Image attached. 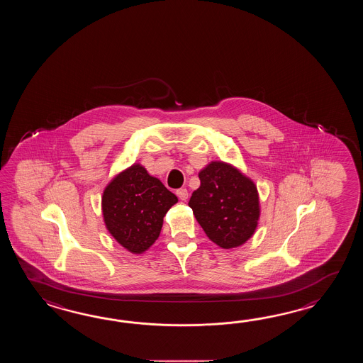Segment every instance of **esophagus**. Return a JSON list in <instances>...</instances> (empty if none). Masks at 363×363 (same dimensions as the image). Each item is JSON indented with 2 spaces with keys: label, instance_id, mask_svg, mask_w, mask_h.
Segmentation results:
<instances>
[{
  "label": "esophagus",
  "instance_id": "1",
  "mask_svg": "<svg viewBox=\"0 0 363 363\" xmlns=\"http://www.w3.org/2000/svg\"><path fill=\"white\" fill-rule=\"evenodd\" d=\"M177 194H178V197L180 200H188V191H186L185 188H180V189H178V191H177Z\"/></svg>",
  "mask_w": 363,
  "mask_h": 363
}]
</instances>
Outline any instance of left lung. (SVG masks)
<instances>
[{
  "label": "left lung",
  "mask_w": 363,
  "mask_h": 363,
  "mask_svg": "<svg viewBox=\"0 0 363 363\" xmlns=\"http://www.w3.org/2000/svg\"><path fill=\"white\" fill-rule=\"evenodd\" d=\"M200 188L188 205L208 239L223 249L253 236L259 220V197L252 179L230 163L213 161L199 174Z\"/></svg>",
  "instance_id": "obj_1"
}]
</instances>
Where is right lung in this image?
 <instances>
[{
	"label": "right lung",
	"instance_id": "right-lung-1",
	"mask_svg": "<svg viewBox=\"0 0 363 363\" xmlns=\"http://www.w3.org/2000/svg\"><path fill=\"white\" fill-rule=\"evenodd\" d=\"M177 202L160 179L135 163L106 185L101 205L110 235L128 252L141 255L158 239L163 216Z\"/></svg>",
	"mask_w": 363,
	"mask_h": 363
}]
</instances>
